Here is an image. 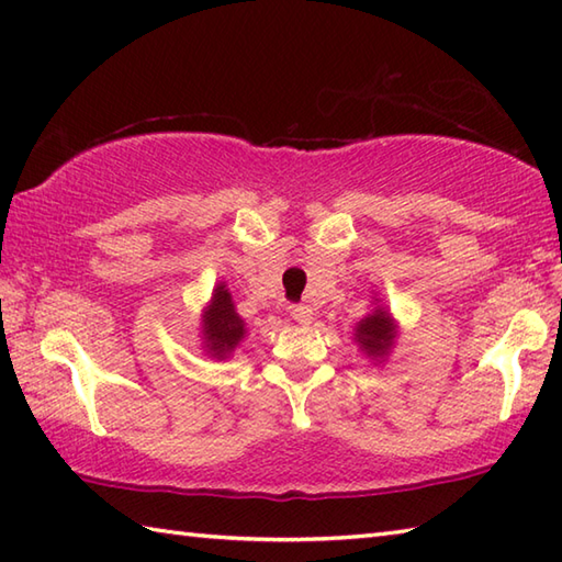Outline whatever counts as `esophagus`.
Returning a JSON list of instances; mask_svg holds the SVG:
<instances>
[{"label": "esophagus", "instance_id": "esophagus-1", "mask_svg": "<svg viewBox=\"0 0 562 562\" xmlns=\"http://www.w3.org/2000/svg\"><path fill=\"white\" fill-rule=\"evenodd\" d=\"M290 314L294 321H300V324H308V321L314 318V308L308 304H292Z\"/></svg>", "mask_w": 562, "mask_h": 562}]
</instances>
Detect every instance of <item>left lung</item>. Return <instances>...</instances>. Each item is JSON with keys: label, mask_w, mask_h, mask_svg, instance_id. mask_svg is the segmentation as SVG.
Wrapping results in <instances>:
<instances>
[{"label": "left lung", "mask_w": 562, "mask_h": 562, "mask_svg": "<svg viewBox=\"0 0 562 562\" xmlns=\"http://www.w3.org/2000/svg\"><path fill=\"white\" fill-rule=\"evenodd\" d=\"M393 338H396L393 336V324L384 308H376V312L369 314L362 324L357 326V333H355V340L360 342V348L372 357L386 355Z\"/></svg>", "instance_id": "8db88e82"}]
</instances>
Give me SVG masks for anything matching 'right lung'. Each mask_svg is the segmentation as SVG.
Segmentation results:
<instances>
[{
    "mask_svg": "<svg viewBox=\"0 0 562 562\" xmlns=\"http://www.w3.org/2000/svg\"><path fill=\"white\" fill-rule=\"evenodd\" d=\"M244 321L234 312L232 294L224 290V284H220V288L214 290L210 308L205 312L207 350L214 357H226L236 348L238 340L244 338Z\"/></svg>",
    "mask_w": 562,
    "mask_h": 562,
    "instance_id": "right-lung-1",
    "label": "right lung"
}]
</instances>
